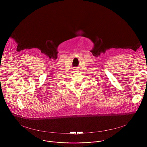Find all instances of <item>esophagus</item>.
<instances>
[{"label": "esophagus", "mask_w": 147, "mask_h": 147, "mask_svg": "<svg viewBox=\"0 0 147 147\" xmlns=\"http://www.w3.org/2000/svg\"><path fill=\"white\" fill-rule=\"evenodd\" d=\"M74 71H78V69H77L76 67H75V68H74Z\"/></svg>", "instance_id": "1"}]
</instances>
